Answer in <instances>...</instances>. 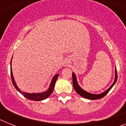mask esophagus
Instances as JSON below:
<instances>
[{
    "label": "esophagus",
    "instance_id": "esophagus-1",
    "mask_svg": "<svg viewBox=\"0 0 126 126\" xmlns=\"http://www.w3.org/2000/svg\"><path fill=\"white\" fill-rule=\"evenodd\" d=\"M64 63L65 65H68L71 63V61H70V60L69 59H65V61H64Z\"/></svg>",
    "mask_w": 126,
    "mask_h": 126
}]
</instances>
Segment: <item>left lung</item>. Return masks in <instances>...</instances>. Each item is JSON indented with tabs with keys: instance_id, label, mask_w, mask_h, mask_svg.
Masks as SVG:
<instances>
[{
	"instance_id": "left-lung-1",
	"label": "left lung",
	"mask_w": 126,
	"mask_h": 126,
	"mask_svg": "<svg viewBox=\"0 0 126 126\" xmlns=\"http://www.w3.org/2000/svg\"><path fill=\"white\" fill-rule=\"evenodd\" d=\"M117 79V70L116 68L115 69V79H114V81L113 83H112V85L106 90L104 92L102 93H100V94H93V93H89V92H86L85 90H83L82 88L80 87V86L79 85L78 83V81H77V78L76 76L75 73H73V87H74V90H75L76 92H77V93H78L80 96H81L82 97L85 98L86 99H89V100H97V99H100L103 98V96H105L109 93V92L112 89V88L113 87V85L115 84L116 83Z\"/></svg>"
}]
</instances>
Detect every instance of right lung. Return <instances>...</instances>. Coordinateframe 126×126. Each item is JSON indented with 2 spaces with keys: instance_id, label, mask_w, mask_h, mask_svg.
<instances>
[{
  "instance_id": "add662e5",
  "label": "right lung",
  "mask_w": 126,
  "mask_h": 126,
  "mask_svg": "<svg viewBox=\"0 0 126 126\" xmlns=\"http://www.w3.org/2000/svg\"><path fill=\"white\" fill-rule=\"evenodd\" d=\"M13 59V57H12ZM12 59H11V79H12V82L13 83V85L15 87V88L21 94H22L24 97H26V98L29 99V100H32L34 101H41L47 98L48 96L52 94V92H53V88H54V86H55V82L57 81V79L58 78V76L59 74H56L52 78V81L50 82V84L49 87L46 91L43 92H41V93H27V92H24L21 91L19 88H18V86L16 84L15 80H14V76H13V71H12V67H11V63H12Z\"/></svg>"
}]
</instances>
